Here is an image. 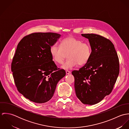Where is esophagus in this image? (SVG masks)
I'll use <instances>...</instances> for the list:
<instances>
[{
	"label": "esophagus",
	"mask_w": 129,
	"mask_h": 129,
	"mask_svg": "<svg viewBox=\"0 0 129 129\" xmlns=\"http://www.w3.org/2000/svg\"><path fill=\"white\" fill-rule=\"evenodd\" d=\"M66 73L67 74H71V72L68 71H66Z\"/></svg>",
	"instance_id": "1"
}]
</instances>
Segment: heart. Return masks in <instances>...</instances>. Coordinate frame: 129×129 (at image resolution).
Wrapping results in <instances>:
<instances>
[{
    "label": "heart",
    "instance_id": "heart-1",
    "mask_svg": "<svg viewBox=\"0 0 129 129\" xmlns=\"http://www.w3.org/2000/svg\"><path fill=\"white\" fill-rule=\"evenodd\" d=\"M50 54L56 63L63 62L66 54L68 53V59L61 67L64 70H70L78 64L83 66L89 60L91 54L90 46L75 37H68L60 43V47L53 45L50 47Z\"/></svg>",
    "mask_w": 129,
    "mask_h": 129
}]
</instances>
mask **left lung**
<instances>
[{"label": "left lung", "mask_w": 129, "mask_h": 129, "mask_svg": "<svg viewBox=\"0 0 129 129\" xmlns=\"http://www.w3.org/2000/svg\"><path fill=\"white\" fill-rule=\"evenodd\" d=\"M81 36L88 39L91 54L88 61L72 74L77 97L84 104L92 105L112 92L119 74V61L109 40L94 34Z\"/></svg>", "instance_id": "1"}]
</instances>
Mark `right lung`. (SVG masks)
<instances>
[{"instance_id": "add662e5", "label": "right lung", "mask_w": 129, "mask_h": 129, "mask_svg": "<svg viewBox=\"0 0 129 129\" xmlns=\"http://www.w3.org/2000/svg\"><path fill=\"white\" fill-rule=\"evenodd\" d=\"M60 36L55 33H34L18 44L11 71L19 92L31 101H49L57 83L66 75L64 70L57 69L50 51Z\"/></svg>"}]
</instances>
